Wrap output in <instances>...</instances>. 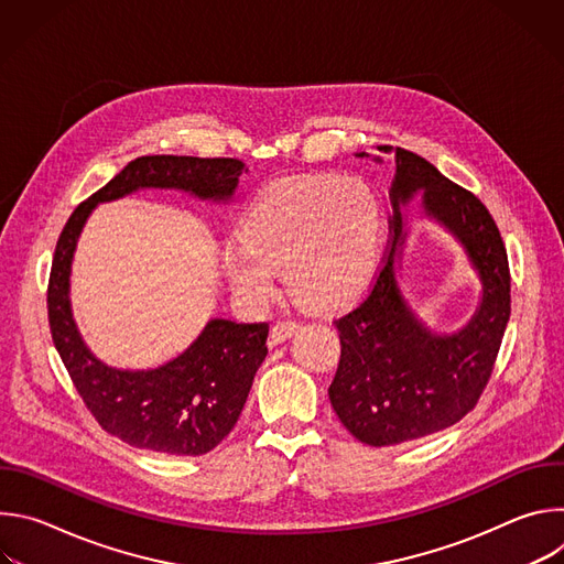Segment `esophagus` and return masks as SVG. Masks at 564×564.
<instances>
[{"label": "esophagus", "instance_id": "obj_1", "mask_svg": "<svg viewBox=\"0 0 564 564\" xmlns=\"http://www.w3.org/2000/svg\"><path fill=\"white\" fill-rule=\"evenodd\" d=\"M296 330H299L296 321H276V324H274L272 330H270V344H272V346L283 344V341L290 339Z\"/></svg>", "mask_w": 564, "mask_h": 564}]
</instances>
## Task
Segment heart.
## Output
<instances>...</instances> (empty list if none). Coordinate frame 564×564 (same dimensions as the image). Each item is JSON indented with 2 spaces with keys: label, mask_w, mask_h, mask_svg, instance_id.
<instances>
[{
  "label": "heart",
  "mask_w": 564,
  "mask_h": 564,
  "mask_svg": "<svg viewBox=\"0 0 564 564\" xmlns=\"http://www.w3.org/2000/svg\"><path fill=\"white\" fill-rule=\"evenodd\" d=\"M381 231V209L359 178L307 174L268 185L238 223V246L223 257L231 288L250 303L274 294V270L296 301L337 310L368 285Z\"/></svg>",
  "instance_id": "obj_1"
}]
</instances>
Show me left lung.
Segmentation results:
<instances>
[{"label":"left lung","mask_w":564,"mask_h":564,"mask_svg":"<svg viewBox=\"0 0 564 564\" xmlns=\"http://www.w3.org/2000/svg\"><path fill=\"white\" fill-rule=\"evenodd\" d=\"M394 163L388 250L364 299L335 318L341 357L328 390L341 424L370 446L420 440L468 415L491 379L511 314L509 257L487 205L409 149L394 147ZM417 188L425 189L427 213L463 240L482 279V305L453 338L431 336L393 281V250L403 239L398 205Z\"/></svg>","instance_id":"left-lung-1"}]
</instances>
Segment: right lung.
I'll return each mask as SVG.
<instances>
[{
  "label": "right lung",
  "mask_w": 564,
  "mask_h": 564,
  "mask_svg": "<svg viewBox=\"0 0 564 564\" xmlns=\"http://www.w3.org/2000/svg\"><path fill=\"white\" fill-rule=\"evenodd\" d=\"M238 158L140 155L68 216L53 254L46 312L53 344L96 422L124 444L167 455H205L218 446L246 406L254 375L268 355V324L214 318L174 361L155 370H116L79 339L68 307L75 240L96 203L138 187H176L198 198H229L243 174Z\"/></svg>",
  "instance_id": "obj_1"
}]
</instances>
